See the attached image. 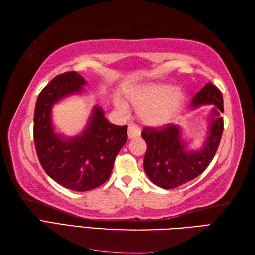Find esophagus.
Here are the masks:
<instances>
[{
	"mask_svg": "<svg viewBox=\"0 0 255 255\" xmlns=\"http://www.w3.org/2000/svg\"><path fill=\"white\" fill-rule=\"evenodd\" d=\"M128 138L139 137L140 136L139 128L137 126H135V124H129L128 128Z\"/></svg>",
	"mask_w": 255,
	"mask_h": 255,
	"instance_id": "1",
	"label": "esophagus"
}]
</instances>
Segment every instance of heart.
Masks as SVG:
<instances>
[{"mask_svg":"<svg viewBox=\"0 0 255 255\" xmlns=\"http://www.w3.org/2000/svg\"><path fill=\"white\" fill-rule=\"evenodd\" d=\"M128 102L139 109V119L151 127H161L172 121L181 110L185 95L179 88L164 83H151L138 86L127 95ZM116 106L127 113V104L117 99Z\"/></svg>","mask_w":255,"mask_h":255,"instance_id":"obj_1","label":"heart"}]
</instances>
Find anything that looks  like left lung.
Instances as JSON below:
<instances>
[{"instance_id":"left-lung-1","label":"left lung","mask_w":255,"mask_h":255,"mask_svg":"<svg viewBox=\"0 0 255 255\" xmlns=\"http://www.w3.org/2000/svg\"><path fill=\"white\" fill-rule=\"evenodd\" d=\"M210 104L214 105V108L211 111L206 140L199 150H188L177 124L144 128L141 137L147 144L144 169L153 184L164 189L176 188L200 175L209 166L224 128L221 116L224 111L222 93L211 82L194 96L191 106L197 108Z\"/></svg>"}]
</instances>
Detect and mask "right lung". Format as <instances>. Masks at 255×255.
I'll list each match as a JSON object with an SVG mask.
<instances>
[{"label":"right lung","mask_w":255,"mask_h":255,"mask_svg":"<svg viewBox=\"0 0 255 255\" xmlns=\"http://www.w3.org/2000/svg\"><path fill=\"white\" fill-rule=\"evenodd\" d=\"M85 84L76 71L61 73L42 90L34 109V145L42 167L55 182L76 191L94 189L106 182L128 139V126L109 122L98 106L93 108L83 133L74 137L55 133L52 107L82 92Z\"/></svg>","instance_id":"right-lung-1"}]
</instances>
